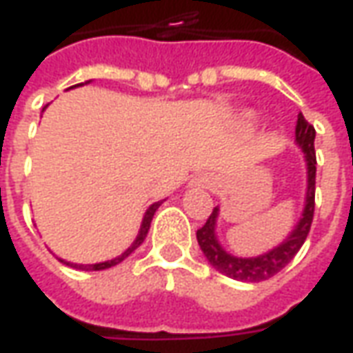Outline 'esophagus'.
<instances>
[{
    "instance_id": "34e87169",
    "label": "esophagus",
    "mask_w": 353,
    "mask_h": 353,
    "mask_svg": "<svg viewBox=\"0 0 353 353\" xmlns=\"http://www.w3.org/2000/svg\"><path fill=\"white\" fill-rule=\"evenodd\" d=\"M191 185L200 187V189H210V187H214L215 185V179L212 176H208V174H202V176L194 177Z\"/></svg>"
}]
</instances>
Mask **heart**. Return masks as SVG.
I'll return each instance as SVG.
<instances>
[{
    "label": "heart",
    "instance_id": "obj_1",
    "mask_svg": "<svg viewBox=\"0 0 353 353\" xmlns=\"http://www.w3.org/2000/svg\"><path fill=\"white\" fill-rule=\"evenodd\" d=\"M252 117H253V115H250V113H248V119H252Z\"/></svg>",
    "mask_w": 353,
    "mask_h": 353
}]
</instances>
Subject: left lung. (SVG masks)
<instances>
[{"mask_svg": "<svg viewBox=\"0 0 353 353\" xmlns=\"http://www.w3.org/2000/svg\"><path fill=\"white\" fill-rule=\"evenodd\" d=\"M314 138L316 130L303 113H299L295 126V141L301 147L306 161V196H304V210L303 217L299 219L295 229L289 234L280 245H276L270 252L257 255V257H236L232 253L225 252V248L217 240V215L219 208H214V212L210 214L208 221L204 223L202 229L196 230V240L204 257L208 263L214 266L215 270H219L225 276H229L232 280L240 281H263L272 278L274 274H278L281 268H285L288 263L295 257L296 252L303 248L304 240L308 236L314 219V196H316V151H314Z\"/></svg>", "mask_w": 353, "mask_h": 353, "instance_id": "1", "label": "left lung"}]
</instances>
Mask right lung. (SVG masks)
Wrapping results in <instances>:
<instances>
[{"label": "right lung", "instance_id": "add662e5", "mask_svg": "<svg viewBox=\"0 0 353 353\" xmlns=\"http://www.w3.org/2000/svg\"><path fill=\"white\" fill-rule=\"evenodd\" d=\"M161 204H162V200H159V202H154V204H151V206L147 208V212H145V215H143V221H141V227H139V232H138V236H136V240L132 242V245L128 248V250H126V252L121 253V255H119V257H115V259L103 261V263H96V265H77V263H70V261H64V259H60V261H62L64 265L72 266V268H77V270H105V268H111V266L123 263V261L126 259V257H128L132 252H136L139 245L143 244L147 232H149V227H151V221H153L154 212L159 210V206H161Z\"/></svg>", "mask_w": 353, "mask_h": 353}]
</instances>
